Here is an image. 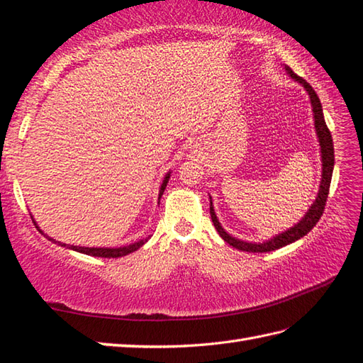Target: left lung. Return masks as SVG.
Listing matches in <instances>:
<instances>
[{
	"instance_id": "obj_1",
	"label": "left lung",
	"mask_w": 363,
	"mask_h": 363,
	"mask_svg": "<svg viewBox=\"0 0 363 363\" xmlns=\"http://www.w3.org/2000/svg\"><path fill=\"white\" fill-rule=\"evenodd\" d=\"M287 72L291 74L292 79L298 80L306 90H308L309 96H311V104H312V110H313V118H315V128H317V135H318V141H320V147H321V161H323V179H321L320 183V191L318 196L315 199V202L311 206V209L303 219L298 222L294 228H289L287 231L281 233V235L275 236L272 240H267L264 244H250V242H244V240H239L231 238L227 231H223V228L220 227L219 220L214 214L213 209V202L209 205V213H211V219L216 230L219 231L220 238L225 240V242L230 244L231 247H235L238 250H242V252H252V253H264V252H272V250H278L281 247H284L287 244H292L295 240H298L300 238L306 236L308 233L315 227L317 222L320 220V217L323 216L325 206H326V200H328V194H329V186H331V179H333V169H334V143H333V136L331 132L325 123V116H323V108H321V102L318 99L317 93L313 91V88L306 82V80L300 76H296L295 72L286 67Z\"/></svg>"
}]
</instances>
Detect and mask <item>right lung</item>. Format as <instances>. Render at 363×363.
Returning a JSON list of instances; mask_svg holds the SVG:
<instances>
[{"mask_svg":"<svg viewBox=\"0 0 363 363\" xmlns=\"http://www.w3.org/2000/svg\"><path fill=\"white\" fill-rule=\"evenodd\" d=\"M169 177H171V174H167V175L164 177L163 184H161V188H160V197H158V199H161V196H163V192H164V189H166V184H167V182H169ZM158 202H160V200H158ZM35 228H38V227H35ZM46 238H48V236H46ZM48 239L52 240V242H55V244L62 245V247H67V244L57 242V240H54V239H51V238H48ZM144 242H147V239H143V240H138V242H135V244H130V245H127V247H119V248H88V247H74V245H68V248L76 250V252H80V253L90 255V256L119 257V256H125V255H128V253L135 252V250H138L140 247H143Z\"/></svg>","mask_w":363,"mask_h":363,"instance_id":"obj_1","label":"right lung"}]
</instances>
